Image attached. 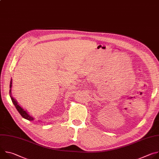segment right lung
<instances>
[{
    "label": "right lung",
    "mask_w": 159,
    "mask_h": 159,
    "mask_svg": "<svg viewBox=\"0 0 159 159\" xmlns=\"http://www.w3.org/2000/svg\"><path fill=\"white\" fill-rule=\"evenodd\" d=\"M12 79H11V83H10V90H9V95H10V97L11 98V100L14 104V105L15 106L16 108L17 109V110L18 111V112H19V114L21 115V116L26 119V120H30V121H33L34 120V118L31 116L29 113L28 112V111H26L25 109H24L23 108H22L19 104H18L17 103V101L12 96V93H11V88H12ZM39 122H42V121L39 120Z\"/></svg>",
    "instance_id": "1"
}]
</instances>
